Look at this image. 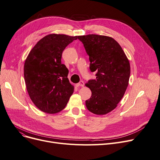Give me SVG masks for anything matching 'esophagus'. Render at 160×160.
<instances>
[{
	"label": "esophagus",
	"instance_id": "1",
	"mask_svg": "<svg viewBox=\"0 0 160 160\" xmlns=\"http://www.w3.org/2000/svg\"><path fill=\"white\" fill-rule=\"evenodd\" d=\"M76 86L77 87H79V86H81V87H84V83L83 81H80L79 83H78V84H76Z\"/></svg>",
	"mask_w": 160,
	"mask_h": 160
}]
</instances>
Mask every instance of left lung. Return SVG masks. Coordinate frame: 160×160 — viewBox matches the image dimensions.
Masks as SVG:
<instances>
[{
    "instance_id": "left-lung-1",
    "label": "left lung",
    "mask_w": 160,
    "mask_h": 160,
    "mask_svg": "<svg viewBox=\"0 0 160 160\" xmlns=\"http://www.w3.org/2000/svg\"><path fill=\"white\" fill-rule=\"evenodd\" d=\"M90 61L89 68L96 78L86 84L92 91L86 101L88 110L97 115L113 110L126 92L130 76L129 60L120 45L112 37L88 34L78 36Z\"/></svg>"
}]
</instances>
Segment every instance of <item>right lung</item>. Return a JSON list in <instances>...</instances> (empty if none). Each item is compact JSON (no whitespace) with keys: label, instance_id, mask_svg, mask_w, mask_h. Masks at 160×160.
Returning a JSON list of instances; mask_svg holds the SVG:
<instances>
[{"label":"right lung","instance_id":"1","mask_svg":"<svg viewBox=\"0 0 160 160\" xmlns=\"http://www.w3.org/2000/svg\"><path fill=\"white\" fill-rule=\"evenodd\" d=\"M78 36L50 34L40 39L24 64L27 92L35 106L44 112L58 113L65 108L74 92L67 78L68 70L61 63L65 48Z\"/></svg>","mask_w":160,"mask_h":160}]
</instances>
